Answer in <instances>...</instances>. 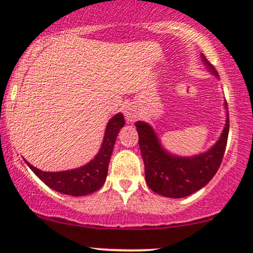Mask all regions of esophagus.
<instances>
[{"mask_svg": "<svg viewBox=\"0 0 253 253\" xmlns=\"http://www.w3.org/2000/svg\"><path fill=\"white\" fill-rule=\"evenodd\" d=\"M124 116H126V120L127 122H135L137 118H138V109H137L136 105L129 104L126 105V109H124Z\"/></svg>", "mask_w": 253, "mask_h": 253, "instance_id": "esophagus-1", "label": "esophagus"}]
</instances>
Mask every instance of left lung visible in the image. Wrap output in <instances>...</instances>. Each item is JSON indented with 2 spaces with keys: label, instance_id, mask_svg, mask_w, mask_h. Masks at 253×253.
Returning a JSON list of instances; mask_svg holds the SVG:
<instances>
[{
  "label": "left lung",
  "instance_id": "left-lung-1",
  "mask_svg": "<svg viewBox=\"0 0 253 253\" xmlns=\"http://www.w3.org/2000/svg\"><path fill=\"white\" fill-rule=\"evenodd\" d=\"M202 60L218 77L214 67L204 55ZM226 122L222 136L210 150L203 154L180 157L164 150L154 129L145 122H136L138 143L144 161L145 180L149 188L158 195L170 198H183L198 191L210 182L222 163L229 136V111L225 102Z\"/></svg>",
  "mask_w": 253,
  "mask_h": 253
}]
</instances>
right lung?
I'll list each match as a JSON object with an SVG mask.
<instances>
[{
    "instance_id": "right-lung-1",
    "label": "right lung",
    "mask_w": 253,
    "mask_h": 253,
    "mask_svg": "<svg viewBox=\"0 0 253 253\" xmlns=\"http://www.w3.org/2000/svg\"><path fill=\"white\" fill-rule=\"evenodd\" d=\"M124 124L126 121L123 115H115L107 124L101 150L91 162L77 169L60 171V172H46L33 167L27 161L26 163L43 183L57 192L75 196V197L89 195L102 188L107 179L109 162L114 150L115 142L121 127H123Z\"/></svg>"
}]
</instances>
